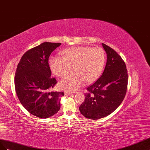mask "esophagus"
I'll return each instance as SVG.
<instances>
[{
  "label": "esophagus",
  "instance_id": "1",
  "mask_svg": "<svg viewBox=\"0 0 150 150\" xmlns=\"http://www.w3.org/2000/svg\"><path fill=\"white\" fill-rule=\"evenodd\" d=\"M71 93L69 92H65V96H69V95H71Z\"/></svg>",
  "mask_w": 150,
  "mask_h": 150
}]
</instances>
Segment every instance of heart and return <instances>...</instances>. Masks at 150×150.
Segmentation results:
<instances>
[{
    "instance_id": "1",
    "label": "heart",
    "mask_w": 150,
    "mask_h": 150,
    "mask_svg": "<svg viewBox=\"0 0 150 150\" xmlns=\"http://www.w3.org/2000/svg\"><path fill=\"white\" fill-rule=\"evenodd\" d=\"M62 57H52L50 59L51 70L54 75L65 77L59 83L63 91H76L83 83L94 82L101 75L105 62L104 51L100 47H73L63 50Z\"/></svg>"
}]
</instances>
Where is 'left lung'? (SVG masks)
Here are the masks:
<instances>
[{
    "label": "left lung",
    "mask_w": 150,
    "mask_h": 150,
    "mask_svg": "<svg viewBox=\"0 0 150 150\" xmlns=\"http://www.w3.org/2000/svg\"><path fill=\"white\" fill-rule=\"evenodd\" d=\"M107 53L103 74L87 88L85 100L79 107L82 114L90 119H99L110 114L121 104L128 83L125 62L112 48L102 43Z\"/></svg>",
    "instance_id": "8db88e82"
}]
</instances>
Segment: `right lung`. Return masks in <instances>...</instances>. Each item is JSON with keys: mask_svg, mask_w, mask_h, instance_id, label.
<instances>
[{"mask_svg": "<svg viewBox=\"0 0 150 150\" xmlns=\"http://www.w3.org/2000/svg\"><path fill=\"white\" fill-rule=\"evenodd\" d=\"M59 42H42L26 51L21 58L15 74V88L21 104L29 113L48 118L60 109L59 98L63 92H50L57 82L51 77L48 64L51 53Z\"/></svg>", "mask_w": 150, "mask_h": 150, "instance_id": "add662e5", "label": "right lung"}]
</instances>
